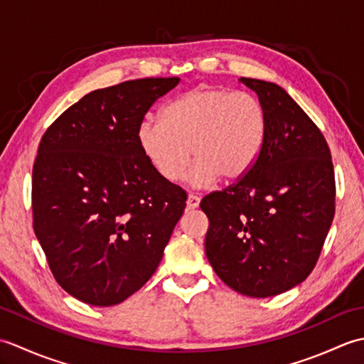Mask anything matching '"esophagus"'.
I'll list each match as a JSON object with an SVG mask.
<instances>
[{"mask_svg": "<svg viewBox=\"0 0 364 364\" xmlns=\"http://www.w3.org/2000/svg\"><path fill=\"white\" fill-rule=\"evenodd\" d=\"M186 203H188L189 210H196V208H198V205H200V198L197 196H194V194H189Z\"/></svg>", "mask_w": 364, "mask_h": 364, "instance_id": "obj_1", "label": "esophagus"}]
</instances>
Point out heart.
I'll use <instances>...</instances> for the list:
<instances>
[{"instance_id":"1","label":"heart","mask_w":364,"mask_h":364,"mask_svg":"<svg viewBox=\"0 0 364 364\" xmlns=\"http://www.w3.org/2000/svg\"><path fill=\"white\" fill-rule=\"evenodd\" d=\"M267 134L264 107L244 92L198 86L161 111V122L142 120L136 141L150 167L167 183H178L194 156L188 180L210 186L222 176L236 181L259 158Z\"/></svg>"}]
</instances>
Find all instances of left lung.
I'll use <instances>...</instances> for the list:
<instances>
[{
  "instance_id": "8db88e82",
  "label": "left lung",
  "mask_w": 364,
  "mask_h": 364,
  "mask_svg": "<svg viewBox=\"0 0 364 364\" xmlns=\"http://www.w3.org/2000/svg\"><path fill=\"white\" fill-rule=\"evenodd\" d=\"M258 95L267 134L249 173L206 196L208 261L249 297L292 289L311 274L335 215V172L321 129L278 84L241 78Z\"/></svg>"
}]
</instances>
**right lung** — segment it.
Returning <instances> with one entry per match:
<instances>
[{
	"label": "right lung",
	"mask_w": 364,
	"mask_h": 364,
	"mask_svg": "<svg viewBox=\"0 0 364 364\" xmlns=\"http://www.w3.org/2000/svg\"><path fill=\"white\" fill-rule=\"evenodd\" d=\"M180 78L98 89L45 131L33 168L34 233L70 296L112 306L159 266L186 192L154 172L136 141L151 105Z\"/></svg>",
	"instance_id": "add662e5"
}]
</instances>
